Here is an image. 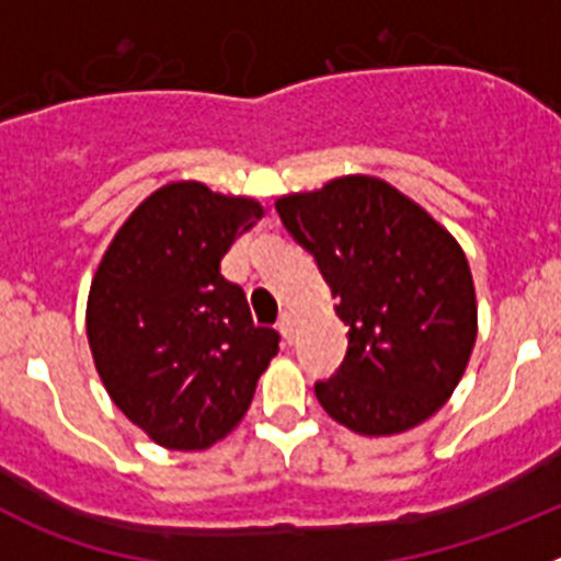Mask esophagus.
Segmentation results:
<instances>
[{"mask_svg": "<svg viewBox=\"0 0 561 561\" xmlns=\"http://www.w3.org/2000/svg\"><path fill=\"white\" fill-rule=\"evenodd\" d=\"M280 331H284V336L286 340H295V311H284V314H280Z\"/></svg>", "mask_w": 561, "mask_h": 561, "instance_id": "1", "label": "esophagus"}]
</instances>
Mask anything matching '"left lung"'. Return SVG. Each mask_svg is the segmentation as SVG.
<instances>
[{
  "instance_id": "left-lung-1",
  "label": "left lung",
  "mask_w": 561,
  "mask_h": 561,
  "mask_svg": "<svg viewBox=\"0 0 561 561\" xmlns=\"http://www.w3.org/2000/svg\"><path fill=\"white\" fill-rule=\"evenodd\" d=\"M323 272L348 354L317 401L359 435H396L438 413L478 336V300L460 244L385 180L351 173L275 202Z\"/></svg>"
}]
</instances>
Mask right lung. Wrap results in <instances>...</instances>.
I'll list each match as a JSON object with an SVG mask.
<instances>
[{
    "label": "right lung",
    "instance_id": "right-lung-1",
    "mask_svg": "<svg viewBox=\"0 0 561 561\" xmlns=\"http://www.w3.org/2000/svg\"><path fill=\"white\" fill-rule=\"evenodd\" d=\"M264 207L202 182L153 191L123 221L87 300V336L103 388L165 449H207L238 427L277 354L252 323L221 257Z\"/></svg>",
    "mask_w": 561,
    "mask_h": 561
}]
</instances>
